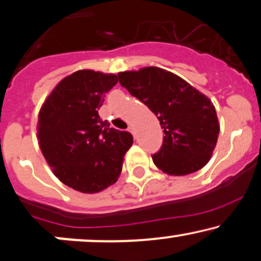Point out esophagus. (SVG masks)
I'll return each mask as SVG.
<instances>
[{"label": "esophagus", "mask_w": 261, "mask_h": 261, "mask_svg": "<svg viewBox=\"0 0 261 261\" xmlns=\"http://www.w3.org/2000/svg\"><path fill=\"white\" fill-rule=\"evenodd\" d=\"M127 130L129 132V133L132 134V136H133V137H136V129H134V128L132 127V125H130V127H128V129H127Z\"/></svg>", "instance_id": "1"}]
</instances>
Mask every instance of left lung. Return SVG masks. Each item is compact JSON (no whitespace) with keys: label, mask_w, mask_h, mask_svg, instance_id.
Segmentation results:
<instances>
[{"label":"left lung","mask_w":261,"mask_h":261,"mask_svg":"<svg viewBox=\"0 0 261 261\" xmlns=\"http://www.w3.org/2000/svg\"><path fill=\"white\" fill-rule=\"evenodd\" d=\"M121 86L143 101L165 132L162 147L152 156L168 175H188L207 165L220 125L213 102L181 77L156 66L118 73Z\"/></svg>","instance_id":"1"}]
</instances>
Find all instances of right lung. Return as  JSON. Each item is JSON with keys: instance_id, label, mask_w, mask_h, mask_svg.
Returning a JSON list of instances; mask_svg holds the SVG:
<instances>
[{"instance_id": "add662e5", "label": "right lung", "mask_w": 261, "mask_h": 261, "mask_svg": "<svg viewBox=\"0 0 261 261\" xmlns=\"http://www.w3.org/2000/svg\"><path fill=\"white\" fill-rule=\"evenodd\" d=\"M118 82L114 73L79 70L64 77L41 106L37 140L52 172L82 194H96L117 181L133 144L128 132L99 117L104 94Z\"/></svg>"}]
</instances>
